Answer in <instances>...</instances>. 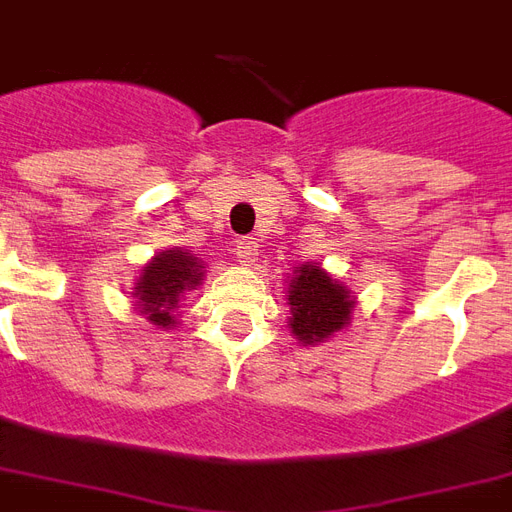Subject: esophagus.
<instances>
[{
  "instance_id": "1",
  "label": "esophagus",
  "mask_w": 512,
  "mask_h": 512,
  "mask_svg": "<svg viewBox=\"0 0 512 512\" xmlns=\"http://www.w3.org/2000/svg\"><path fill=\"white\" fill-rule=\"evenodd\" d=\"M257 255V241L255 238H244V241H238L236 244V257L241 266H252L255 263Z\"/></svg>"
}]
</instances>
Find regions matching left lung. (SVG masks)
I'll list each match as a JSON object with an SVG mask.
<instances>
[{
    "mask_svg": "<svg viewBox=\"0 0 512 512\" xmlns=\"http://www.w3.org/2000/svg\"><path fill=\"white\" fill-rule=\"evenodd\" d=\"M287 304L293 312L290 328L295 339L304 344H317L350 323L355 298L317 263H304L290 276Z\"/></svg>",
    "mask_w": 512,
    "mask_h": 512,
    "instance_id": "left-lung-1",
    "label": "left lung"
}]
</instances>
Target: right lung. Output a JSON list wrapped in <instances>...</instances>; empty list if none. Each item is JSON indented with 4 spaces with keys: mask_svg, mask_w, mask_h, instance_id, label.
Returning <instances> with one entry per match:
<instances>
[{
    "mask_svg": "<svg viewBox=\"0 0 512 512\" xmlns=\"http://www.w3.org/2000/svg\"><path fill=\"white\" fill-rule=\"evenodd\" d=\"M203 268H206L203 260L189 255V249H181V246L151 257L132 287V298H138L135 306L140 314H146V320L162 328L176 325L173 312L179 309L181 295L200 285Z\"/></svg>",
    "mask_w": 512,
    "mask_h": 512,
    "instance_id": "1",
    "label": "right lung"
}]
</instances>
